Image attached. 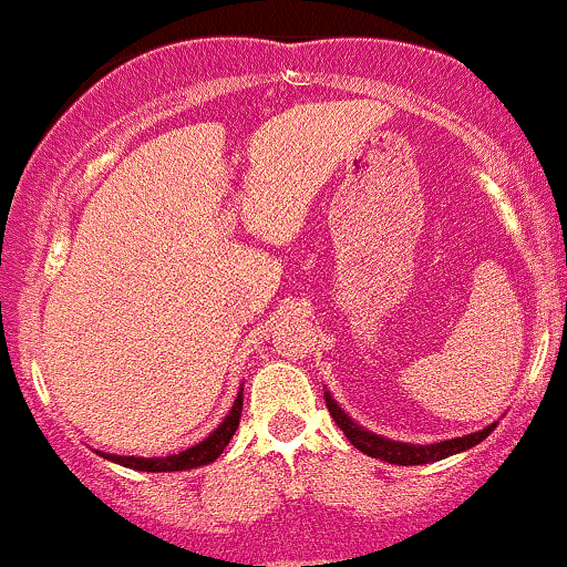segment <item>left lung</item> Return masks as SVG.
I'll return each instance as SVG.
<instances>
[{
    "label": "left lung",
    "instance_id": "obj_1",
    "mask_svg": "<svg viewBox=\"0 0 567 567\" xmlns=\"http://www.w3.org/2000/svg\"><path fill=\"white\" fill-rule=\"evenodd\" d=\"M324 402H328V410H330V415H333V421L341 426V432L347 434V440L357 447V451H362L365 455H373V458L386 461V464H400V466H419V464H432V461L447 458V455L466 451V447H474L477 442H483L487 434L493 432V429H496V424H491V426H485L483 432L437 442V445H408V442L383 440V437H379V434L365 432L362 426H357L354 421H351L349 415L336 405L333 396L330 394H324Z\"/></svg>",
    "mask_w": 567,
    "mask_h": 567
}]
</instances>
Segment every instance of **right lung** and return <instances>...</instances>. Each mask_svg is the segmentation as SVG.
<instances>
[{"mask_svg":"<svg viewBox=\"0 0 567 567\" xmlns=\"http://www.w3.org/2000/svg\"><path fill=\"white\" fill-rule=\"evenodd\" d=\"M239 415H243V392H239L237 400H234V408L224 419V424H220L210 437L202 440L199 445H192L186 447V451L173 453V455H162V458H135V455H103V458L138 472H184V470H194V466H205L210 464V461H216L218 455L224 453V447L229 445V440L234 437V432H237L239 426Z\"/></svg>","mask_w":567,"mask_h":567,"instance_id":"right-lung-1","label":"right lung"}]
</instances>
